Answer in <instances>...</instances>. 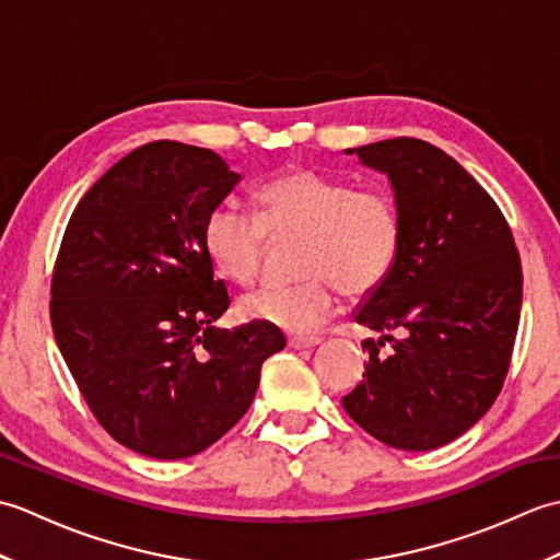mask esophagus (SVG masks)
Masks as SVG:
<instances>
[{
    "label": "esophagus",
    "instance_id": "1",
    "mask_svg": "<svg viewBox=\"0 0 560 560\" xmlns=\"http://www.w3.org/2000/svg\"><path fill=\"white\" fill-rule=\"evenodd\" d=\"M323 341V339H317V337H289V347L291 349H313V347H317V343Z\"/></svg>",
    "mask_w": 560,
    "mask_h": 560
}]
</instances>
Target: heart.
Returning <instances> with one entry per match:
<instances>
[{"label":"heart","instance_id":"obj_1","mask_svg":"<svg viewBox=\"0 0 560 560\" xmlns=\"http://www.w3.org/2000/svg\"><path fill=\"white\" fill-rule=\"evenodd\" d=\"M259 217L223 201L205 223L213 265L235 283L255 281L269 235L301 237L299 283H267L247 293L241 313L291 335H307L335 313L337 289L373 293L401 247V219L385 189H353L315 168H291L259 187Z\"/></svg>","mask_w":560,"mask_h":560}]
</instances>
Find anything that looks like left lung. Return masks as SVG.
Instances as JSON below:
<instances>
[{"mask_svg": "<svg viewBox=\"0 0 560 560\" xmlns=\"http://www.w3.org/2000/svg\"><path fill=\"white\" fill-rule=\"evenodd\" d=\"M347 153L387 175L401 247L355 311L380 339L363 341V380L341 404L380 443L435 450L469 431L503 387L522 307L520 255L495 201L445 151L397 137Z\"/></svg>", "mask_w": 560, "mask_h": 560, "instance_id": "1", "label": "left lung"}]
</instances>
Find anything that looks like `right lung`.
Segmentation results:
<instances>
[{
	"instance_id": "1",
	"label": "right lung",
	"mask_w": 560,
	"mask_h": 560,
	"mask_svg": "<svg viewBox=\"0 0 560 560\" xmlns=\"http://www.w3.org/2000/svg\"><path fill=\"white\" fill-rule=\"evenodd\" d=\"M241 175L219 153L151 141L117 161L71 213L52 273L57 347L117 443L185 459L249 409L277 327H213L229 311L205 245Z\"/></svg>"
}]
</instances>
